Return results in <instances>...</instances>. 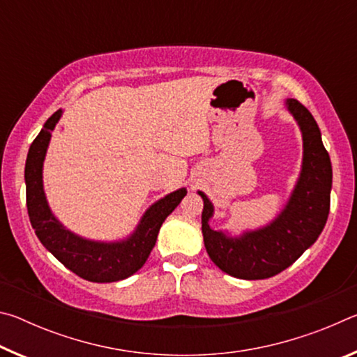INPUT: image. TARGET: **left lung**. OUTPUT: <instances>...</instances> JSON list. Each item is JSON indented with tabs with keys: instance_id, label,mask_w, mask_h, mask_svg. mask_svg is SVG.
Segmentation results:
<instances>
[{
	"instance_id": "left-lung-1",
	"label": "left lung",
	"mask_w": 357,
	"mask_h": 357,
	"mask_svg": "<svg viewBox=\"0 0 357 357\" xmlns=\"http://www.w3.org/2000/svg\"><path fill=\"white\" fill-rule=\"evenodd\" d=\"M288 112L302 134V167L285 208L266 227L228 236L209 227L214 206L203 192L202 231L209 258L223 273L244 280L269 279L291 266L315 243L329 215L332 165L315 118L296 99H287Z\"/></svg>"
}]
</instances>
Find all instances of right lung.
<instances>
[{
	"instance_id": "obj_1",
	"label": "right lung",
	"mask_w": 357,
	"mask_h": 357,
	"mask_svg": "<svg viewBox=\"0 0 357 357\" xmlns=\"http://www.w3.org/2000/svg\"><path fill=\"white\" fill-rule=\"evenodd\" d=\"M61 114L63 110H58L45 121L44 128L34 138L28 151L25 184L29 222L42 245L82 279L98 283L128 279L146 263L151 250L155 245L162 223L185 197L187 190L183 187L151 204L135 231L123 241L102 243L72 233L53 215L47 203L44 181H42V167H44L48 143Z\"/></svg>"
}]
</instances>
